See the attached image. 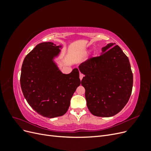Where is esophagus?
Wrapping results in <instances>:
<instances>
[{"label": "esophagus", "instance_id": "1", "mask_svg": "<svg viewBox=\"0 0 151 151\" xmlns=\"http://www.w3.org/2000/svg\"><path fill=\"white\" fill-rule=\"evenodd\" d=\"M84 76L83 74H81H81H79V78H80V79H81V80L83 79Z\"/></svg>", "mask_w": 151, "mask_h": 151}]
</instances>
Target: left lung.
Masks as SVG:
<instances>
[{
	"mask_svg": "<svg viewBox=\"0 0 151 151\" xmlns=\"http://www.w3.org/2000/svg\"><path fill=\"white\" fill-rule=\"evenodd\" d=\"M115 43L102 48L101 55L79 66L85 75L81 84L90 112L99 117L119 113L129 101L133 87V74L129 58Z\"/></svg>",
	"mask_w": 151,
	"mask_h": 151,
	"instance_id": "8db88e82",
	"label": "left lung"
}]
</instances>
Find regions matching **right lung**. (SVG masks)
<instances>
[{
	"label": "right lung",
	"mask_w": 151,
	"mask_h": 151,
	"mask_svg": "<svg viewBox=\"0 0 151 151\" xmlns=\"http://www.w3.org/2000/svg\"><path fill=\"white\" fill-rule=\"evenodd\" d=\"M60 48L61 45L52 42L40 43L26 56L21 67L20 83L24 96L29 106L44 117L64 115L81 84L77 68L65 74L55 62Z\"/></svg>",
	"instance_id": "1"
}]
</instances>
